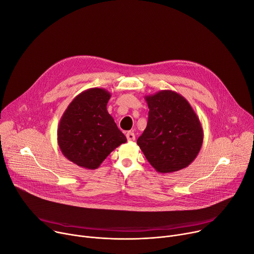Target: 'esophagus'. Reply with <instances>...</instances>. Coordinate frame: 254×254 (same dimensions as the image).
<instances>
[{"mask_svg":"<svg viewBox=\"0 0 254 254\" xmlns=\"http://www.w3.org/2000/svg\"><path fill=\"white\" fill-rule=\"evenodd\" d=\"M126 137H127V139H128L129 141H134V140H135V134H134L133 132L129 131V132H127V134H126Z\"/></svg>","mask_w":254,"mask_h":254,"instance_id":"esophagus-1","label":"esophagus"}]
</instances>
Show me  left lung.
Segmentation results:
<instances>
[{"instance_id":"left-lung-1","label":"left lung","mask_w":254,"mask_h":254,"mask_svg":"<svg viewBox=\"0 0 254 254\" xmlns=\"http://www.w3.org/2000/svg\"><path fill=\"white\" fill-rule=\"evenodd\" d=\"M148 121L137 144L155 171L167 174L188 167L197 157L203 130L184 96L173 90L145 95Z\"/></svg>"}]
</instances>
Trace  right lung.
<instances>
[{
	"instance_id": "obj_1",
	"label": "right lung",
	"mask_w": 254,
	"mask_h": 254,
	"mask_svg": "<svg viewBox=\"0 0 254 254\" xmlns=\"http://www.w3.org/2000/svg\"><path fill=\"white\" fill-rule=\"evenodd\" d=\"M111 93L89 88L74 97L58 126V144L69 161L88 170L97 169L108 155L127 141L107 105Z\"/></svg>"
}]
</instances>
